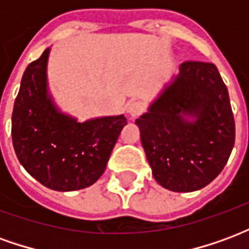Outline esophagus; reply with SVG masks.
Returning <instances> with one entry per match:
<instances>
[{
	"label": "esophagus",
	"instance_id": "obj_1",
	"mask_svg": "<svg viewBox=\"0 0 249 249\" xmlns=\"http://www.w3.org/2000/svg\"><path fill=\"white\" fill-rule=\"evenodd\" d=\"M142 110H144V105L140 101H132V103L128 104V109H126V112H128L130 117L140 116L142 113Z\"/></svg>",
	"mask_w": 249,
	"mask_h": 249
}]
</instances>
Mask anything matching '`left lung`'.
<instances>
[{"mask_svg":"<svg viewBox=\"0 0 249 249\" xmlns=\"http://www.w3.org/2000/svg\"><path fill=\"white\" fill-rule=\"evenodd\" d=\"M136 124L153 178L173 192L208 185L223 171L235 144L228 89L211 62H183Z\"/></svg>","mask_w":249,"mask_h":249,"instance_id":"obj_1","label":"left lung"}]
</instances>
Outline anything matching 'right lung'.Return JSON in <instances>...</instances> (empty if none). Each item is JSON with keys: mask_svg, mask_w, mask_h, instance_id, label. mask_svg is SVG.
I'll return each mask as SVG.
<instances>
[{"mask_svg": "<svg viewBox=\"0 0 249 249\" xmlns=\"http://www.w3.org/2000/svg\"><path fill=\"white\" fill-rule=\"evenodd\" d=\"M49 48L30 62L21 80L12 114V140L17 159L42 185L77 191L101 178L126 125L124 114L77 123L61 113L48 93Z\"/></svg>", "mask_w": 249, "mask_h": 249, "instance_id": "add662e5", "label": "right lung"}]
</instances>
